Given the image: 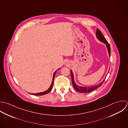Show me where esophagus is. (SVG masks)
<instances>
[{
  "label": "esophagus",
  "mask_w": 128,
  "mask_h": 128,
  "mask_svg": "<svg viewBox=\"0 0 128 128\" xmlns=\"http://www.w3.org/2000/svg\"><path fill=\"white\" fill-rule=\"evenodd\" d=\"M66 64H67V63H66Z\"/></svg>",
  "instance_id": "esophagus-1"
}]
</instances>
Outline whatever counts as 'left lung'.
I'll list each match as a JSON object with an SVG mask.
<instances>
[{
    "label": "left lung",
    "instance_id": "8db88e82",
    "mask_svg": "<svg viewBox=\"0 0 128 128\" xmlns=\"http://www.w3.org/2000/svg\"><path fill=\"white\" fill-rule=\"evenodd\" d=\"M96 37H97V39L99 41H100L101 42H103V43H104V44H106V45L107 46V49H108L109 55L110 57V54H111L110 46L109 43L108 42V41L106 40L105 37L102 34L101 31L98 28L97 29V31H96ZM71 77H72V84H73V86L74 88L77 92H80V93H83L91 92L93 91V90H94L97 89L98 88L100 87L102 85V84L103 83V82H104V81L105 79H104V80L102 82H101L99 84L95 85V86H89V87H81V86H79L78 85L76 84V83H75V81H74V80L73 73V72L71 70Z\"/></svg>",
    "mask_w": 128,
    "mask_h": 128
}]
</instances>
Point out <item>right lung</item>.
Returning <instances> with one entry per match:
<instances>
[{
  "mask_svg": "<svg viewBox=\"0 0 128 128\" xmlns=\"http://www.w3.org/2000/svg\"><path fill=\"white\" fill-rule=\"evenodd\" d=\"M60 69V68H59ZM59 69H58V70H59ZM56 70L53 74V80H52V83H51V85H50V87L48 89H47L46 91H44V92H40V93H33V94H31V93H30L33 95H35V96H42V95H45L47 93H48L49 92L51 91V90H52V87H53V83H54V78H55V74L57 72Z\"/></svg>",
  "mask_w": 128,
  "mask_h": 128,
  "instance_id": "1",
  "label": "right lung"
}]
</instances>
